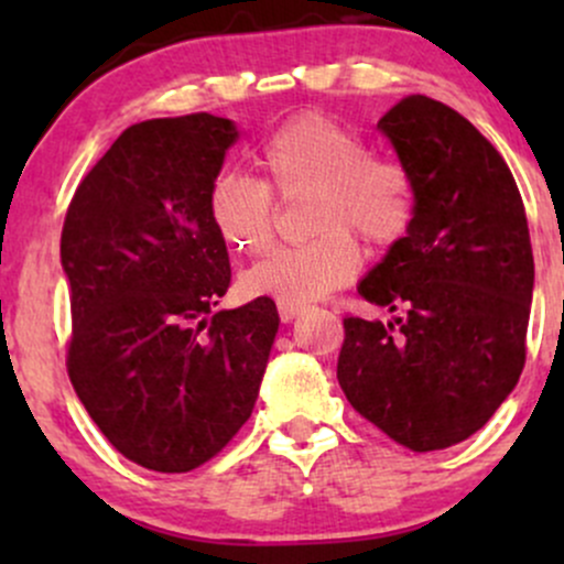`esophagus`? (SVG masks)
Instances as JSON below:
<instances>
[{
    "mask_svg": "<svg viewBox=\"0 0 564 564\" xmlns=\"http://www.w3.org/2000/svg\"><path fill=\"white\" fill-rule=\"evenodd\" d=\"M302 304H291V302H278V318L283 323H291L296 318V315L302 313Z\"/></svg>",
    "mask_w": 564,
    "mask_h": 564,
    "instance_id": "34e87169",
    "label": "esophagus"
}]
</instances>
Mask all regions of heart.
<instances>
[{"instance_id":"obj_1","label":"heart","mask_w":564,"mask_h":564,"mask_svg":"<svg viewBox=\"0 0 564 564\" xmlns=\"http://www.w3.org/2000/svg\"><path fill=\"white\" fill-rule=\"evenodd\" d=\"M262 180L223 172L206 191V217L228 249L257 257L275 236V198L310 193L307 232L315 238L275 249L246 270L243 291L307 304L345 286L360 268V236L390 249L416 219V177L403 159L371 145L339 116L307 111L268 134L254 151Z\"/></svg>"}]
</instances>
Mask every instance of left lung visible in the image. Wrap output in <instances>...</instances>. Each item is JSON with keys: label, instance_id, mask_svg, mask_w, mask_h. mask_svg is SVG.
<instances>
[{"label": "left lung", "instance_id": "1", "mask_svg": "<svg viewBox=\"0 0 564 564\" xmlns=\"http://www.w3.org/2000/svg\"><path fill=\"white\" fill-rule=\"evenodd\" d=\"M416 177V219L360 281L394 323L345 318L349 405L426 453L485 426L525 368L533 246L507 161L445 102L408 95L379 119Z\"/></svg>", "mask_w": 564, "mask_h": 564}]
</instances>
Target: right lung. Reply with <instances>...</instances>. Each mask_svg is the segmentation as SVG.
<instances>
[{
  "instance_id": "right-lung-1",
  "label": "right lung",
  "mask_w": 564,
  "mask_h": 564,
  "mask_svg": "<svg viewBox=\"0 0 564 564\" xmlns=\"http://www.w3.org/2000/svg\"><path fill=\"white\" fill-rule=\"evenodd\" d=\"M238 132L187 113L121 132L70 198V384L121 456L166 475L215 458L254 408L278 310L270 296L215 313L228 249L206 191Z\"/></svg>"
}]
</instances>
